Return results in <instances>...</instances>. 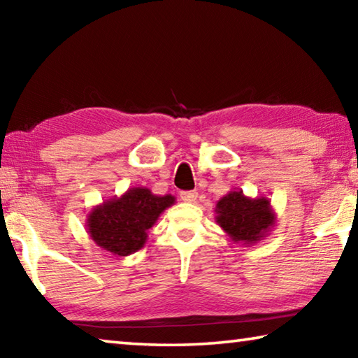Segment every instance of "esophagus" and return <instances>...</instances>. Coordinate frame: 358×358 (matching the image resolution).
<instances>
[{
  "mask_svg": "<svg viewBox=\"0 0 358 358\" xmlns=\"http://www.w3.org/2000/svg\"><path fill=\"white\" fill-rule=\"evenodd\" d=\"M180 197H181V201L186 202V203H194L197 201L199 192H196V191H183L180 194Z\"/></svg>",
  "mask_w": 358,
  "mask_h": 358,
  "instance_id": "1",
  "label": "esophagus"
}]
</instances>
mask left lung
Masks as SVG:
<instances>
[{
    "instance_id": "obj_1",
    "label": "left lung",
    "mask_w": 358,
    "mask_h": 358,
    "mask_svg": "<svg viewBox=\"0 0 358 358\" xmlns=\"http://www.w3.org/2000/svg\"><path fill=\"white\" fill-rule=\"evenodd\" d=\"M216 222L234 243L256 245L271 232L276 213L266 197H248L241 189L229 191L215 208Z\"/></svg>"
}]
</instances>
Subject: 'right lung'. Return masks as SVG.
Returning <instances> with one entry per match:
<instances>
[{"label":"right lung","mask_w":358,"mask_h":358,"mask_svg":"<svg viewBox=\"0 0 358 358\" xmlns=\"http://www.w3.org/2000/svg\"><path fill=\"white\" fill-rule=\"evenodd\" d=\"M172 194L156 196L148 187H129L120 197L96 205L87 216V232L96 245L118 257L129 256L147 243L148 229L172 207Z\"/></svg>","instance_id":"obj_1"}]
</instances>
